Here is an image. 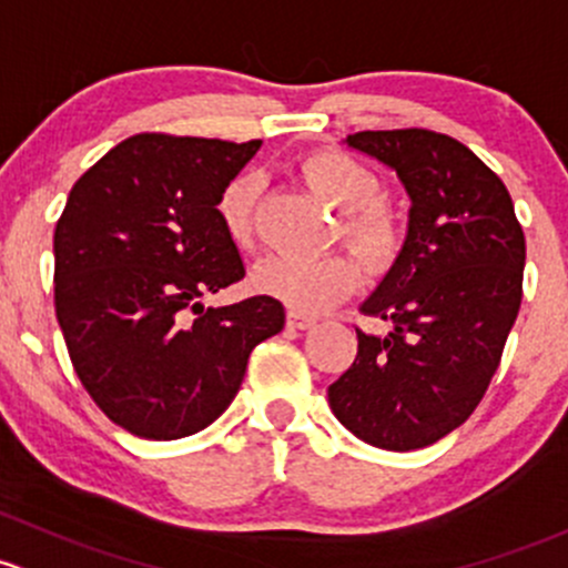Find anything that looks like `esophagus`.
Segmentation results:
<instances>
[{
	"label": "esophagus",
	"mask_w": 568,
	"mask_h": 568,
	"mask_svg": "<svg viewBox=\"0 0 568 568\" xmlns=\"http://www.w3.org/2000/svg\"><path fill=\"white\" fill-rule=\"evenodd\" d=\"M286 325L295 327V331H306V327L317 325V320L308 317V314H301V312H290L286 314Z\"/></svg>",
	"instance_id": "34e87169"
}]
</instances>
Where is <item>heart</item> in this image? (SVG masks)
<instances>
[{
    "label": "heart",
    "mask_w": 568,
    "mask_h": 568,
    "mask_svg": "<svg viewBox=\"0 0 568 568\" xmlns=\"http://www.w3.org/2000/svg\"><path fill=\"white\" fill-rule=\"evenodd\" d=\"M306 183L342 210V235L369 271H385L402 248V224L388 204L379 202L383 180L358 158L320 150L301 163ZM260 174L243 172L221 191L219 219L232 243L248 245L256 226ZM254 286L295 312H323L358 284V265L347 254L325 256H265L254 267Z\"/></svg>",
    "instance_id": "obj_1"
}]
</instances>
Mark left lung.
<instances>
[{
    "label": "left lung",
    "mask_w": 568,
    "mask_h": 568,
    "mask_svg": "<svg viewBox=\"0 0 568 568\" xmlns=\"http://www.w3.org/2000/svg\"><path fill=\"white\" fill-rule=\"evenodd\" d=\"M353 150L394 169L410 196L407 237L364 314L353 366L327 388L358 440L413 452L470 418L523 303L525 235L506 185L473 150L424 128L361 131Z\"/></svg>",
    "instance_id": "8db88e82"
}]
</instances>
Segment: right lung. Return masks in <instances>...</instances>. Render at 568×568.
<instances>
[{"mask_svg": "<svg viewBox=\"0 0 568 568\" xmlns=\"http://www.w3.org/2000/svg\"><path fill=\"white\" fill-rule=\"evenodd\" d=\"M260 144L139 133L70 189L54 230L57 320L87 394L131 435L178 440L213 424L251 349L284 327L276 297L202 306L245 276L215 204Z\"/></svg>", "mask_w": 568, "mask_h": 568, "instance_id": "right-lung-1", "label": "right lung"}]
</instances>
